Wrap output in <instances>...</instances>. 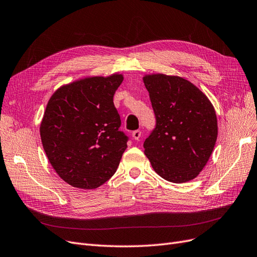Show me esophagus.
<instances>
[{"instance_id":"34e87169","label":"esophagus","mask_w":257,"mask_h":257,"mask_svg":"<svg viewBox=\"0 0 257 257\" xmlns=\"http://www.w3.org/2000/svg\"><path fill=\"white\" fill-rule=\"evenodd\" d=\"M141 134H142L141 130H135L134 132H132V137H134L135 140H139L141 138Z\"/></svg>"}]
</instances>
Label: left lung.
Segmentation results:
<instances>
[{
    "label": "left lung",
    "mask_w": 257,
    "mask_h": 257,
    "mask_svg": "<svg viewBox=\"0 0 257 257\" xmlns=\"http://www.w3.org/2000/svg\"><path fill=\"white\" fill-rule=\"evenodd\" d=\"M143 81L156 116L144 153L159 176L187 183L211 156L218 136L216 112L206 95L184 78L158 73Z\"/></svg>",
    "instance_id": "8db88e82"
}]
</instances>
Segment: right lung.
I'll return each instance as SVG.
<instances>
[{
  "instance_id": "1",
  "label": "right lung",
  "mask_w": 257,
  "mask_h": 257,
  "mask_svg": "<svg viewBox=\"0 0 257 257\" xmlns=\"http://www.w3.org/2000/svg\"><path fill=\"white\" fill-rule=\"evenodd\" d=\"M122 80L112 74L72 82L47 104L41 142L55 172L72 187H100L118 168L129 140L113 102Z\"/></svg>"
}]
</instances>
